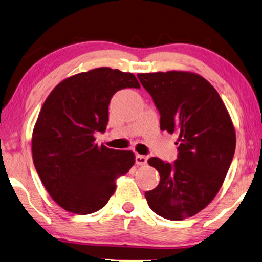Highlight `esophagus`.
Masks as SVG:
<instances>
[{
    "instance_id": "obj_1",
    "label": "esophagus",
    "mask_w": 262,
    "mask_h": 262,
    "mask_svg": "<svg viewBox=\"0 0 262 262\" xmlns=\"http://www.w3.org/2000/svg\"><path fill=\"white\" fill-rule=\"evenodd\" d=\"M147 160H148V158L146 156L138 155L137 157H135V163H137L138 165H146V164H147Z\"/></svg>"
}]
</instances>
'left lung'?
<instances>
[{
  "instance_id": "left-lung-1",
  "label": "left lung",
  "mask_w": 262,
  "mask_h": 262,
  "mask_svg": "<svg viewBox=\"0 0 262 262\" xmlns=\"http://www.w3.org/2000/svg\"><path fill=\"white\" fill-rule=\"evenodd\" d=\"M138 78L159 111L160 129L176 132L180 145L172 164L148 159L160 181L146 191V200L160 217L183 221L204 210L221 189L235 155V128L218 92L202 76L171 71Z\"/></svg>"
}]
</instances>
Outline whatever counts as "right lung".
<instances>
[{"label": "right lung", "mask_w": 262, "mask_h": 262, "mask_svg": "<svg viewBox=\"0 0 262 262\" xmlns=\"http://www.w3.org/2000/svg\"><path fill=\"white\" fill-rule=\"evenodd\" d=\"M140 89L132 73L107 67L79 73L48 96L32 134L34 167L45 189L66 211L90 214L116 190V179L135 163L132 151L95 144L104 133L109 103L117 91Z\"/></svg>", "instance_id": "right-lung-1"}]
</instances>
